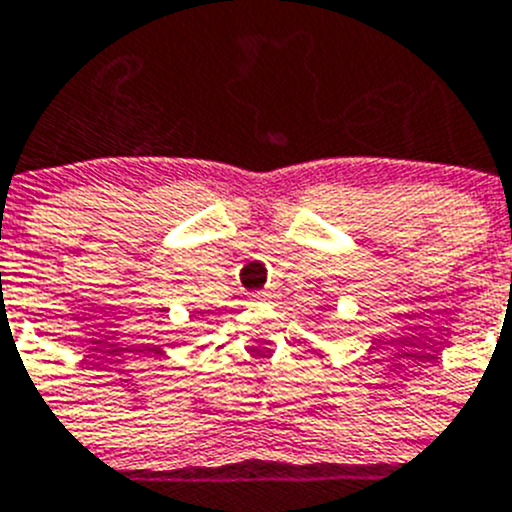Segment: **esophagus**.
Returning <instances> with one entry per match:
<instances>
[{"label": "esophagus", "mask_w": 512, "mask_h": 512, "mask_svg": "<svg viewBox=\"0 0 512 512\" xmlns=\"http://www.w3.org/2000/svg\"><path fill=\"white\" fill-rule=\"evenodd\" d=\"M272 295L267 293V290H260V293H252V300H255V303H267V300H270Z\"/></svg>", "instance_id": "esophagus-1"}]
</instances>
